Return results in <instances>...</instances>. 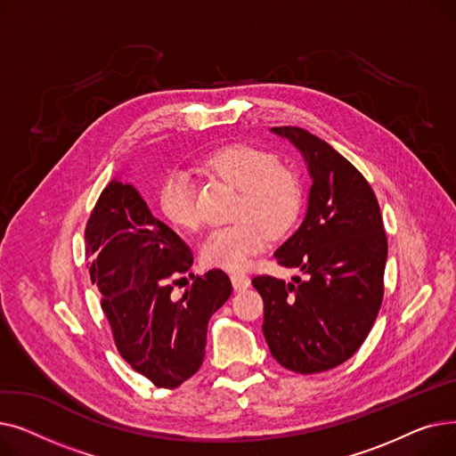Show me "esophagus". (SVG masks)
I'll list each match as a JSON object with an SVG mask.
<instances>
[{
	"instance_id": "1",
	"label": "esophagus",
	"mask_w": 456,
	"mask_h": 456,
	"mask_svg": "<svg viewBox=\"0 0 456 456\" xmlns=\"http://www.w3.org/2000/svg\"><path fill=\"white\" fill-rule=\"evenodd\" d=\"M231 282L234 286V290H246L249 289L251 279L246 273H231Z\"/></svg>"
}]
</instances>
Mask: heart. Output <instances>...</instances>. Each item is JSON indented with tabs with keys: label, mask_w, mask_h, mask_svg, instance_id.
Wrapping results in <instances>:
<instances>
[{
	"label": "heart",
	"mask_w": 456,
	"mask_h": 456,
	"mask_svg": "<svg viewBox=\"0 0 456 456\" xmlns=\"http://www.w3.org/2000/svg\"><path fill=\"white\" fill-rule=\"evenodd\" d=\"M207 170L240 190L231 225L212 229L201 244V260L207 266L238 272L248 268L249 260L265 251L270 232L289 229L301 207V183L289 167L279 166L270 151L232 143L214 151L205 160ZM162 214L175 227L194 231L201 224L196 201V184L191 177L175 170L167 174L159 190Z\"/></svg>",
	"instance_id": "b5f03b06"
}]
</instances>
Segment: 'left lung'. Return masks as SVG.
Instances as JSON below:
<instances>
[{"label": "left lung", "mask_w": 456, "mask_h": 456, "mask_svg": "<svg viewBox=\"0 0 456 456\" xmlns=\"http://www.w3.org/2000/svg\"><path fill=\"white\" fill-rule=\"evenodd\" d=\"M303 155L310 175L306 212L273 256L306 279L258 275L265 338L275 361L297 373L337 368L362 346L382 303L388 244L371 186L322 138L273 127Z\"/></svg>", "instance_id": "1"}]
</instances>
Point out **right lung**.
<instances>
[{
    "instance_id": "right-lung-1",
    "label": "right lung",
    "mask_w": 456,
    "mask_h": 456,
    "mask_svg": "<svg viewBox=\"0 0 456 456\" xmlns=\"http://www.w3.org/2000/svg\"><path fill=\"white\" fill-rule=\"evenodd\" d=\"M85 242L119 354L157 388H177L203 362L208 320L232 292L229 277L210 270L172 297L174 277L190 270L194 255L119 179L102 191Z\"/></svg>"
}]
</instances>
